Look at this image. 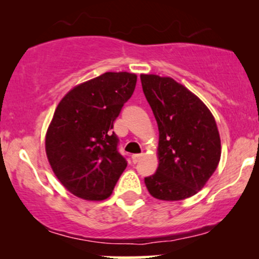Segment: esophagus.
<instances>
[{
	"instance_id": "34e87169",
	"label": "esophagus",
	"mask_w": 259,
	"mask_h": 259,
	"mask_svg": "<svg viewBox=\"0 0 259 259\" xmlns=\"http://www.w3.org/2000/svg\"><path fill=\"white\" fill-rule=\"evenodd\" d=\"M144 156V154L142 153H139V154H133L132 156V160H133V163H138L140 159H141V157Z\"/></svg>"
}]
</instances>
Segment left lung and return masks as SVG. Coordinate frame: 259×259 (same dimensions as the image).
<instances>
[{"label":"left lung","mask_w":259,"mask_h":259,"mask_svg":"<svg viewBox=\"0 0 259 259\" xmlns=\"http://www.w3.org/2000/svg\"><path fill=\"white\" fill-rule=\"evenodd\" d=\"M142 90L158 124L159 164L145 178L154 198L179 201L197 194L221 159L214 117L196 95L171 78L142 74Z\"/></svg>","instance_id":"obj_1"}]
</instances>
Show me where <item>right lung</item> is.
<instances>
[{"instance_id": "add662e5", "label": "right lung", "mask_w": 259, "mask_h": 259, "mask_svg": "<svg viewBox=\"0 0 259 259\" xmlns=\"http://www.w3.org/2000/svg\"><path fill=\"white\" fill-rule=\"evenodd\" d=\"M135 85V74L105 73L68 92L53 114L47 158L62 185L80 198L106 200L126 168L112 129Z\"/></svg>"}]
</instances>
